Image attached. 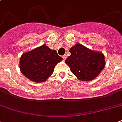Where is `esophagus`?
Here are the masks:
<instances>
[{
    "mask_svg": "<svg viewBox=\"0 0 122 122\" xmlns=\"http://www.w3.org/2000/svg\"><path fill=\"white\" fill-rule=\"evenodd\" d=\"M63 60H64V61H65V59H66V55H64V56H63Z\"/></svg>",
    "mask_w": 122,
    "mask_h": 122,
    "instance_id": "1",
    "label": "esophagus"
}]
</instances>
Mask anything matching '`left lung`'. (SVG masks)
<instances>
[{
  "label": "left lung",
  "mask_w": 122,
  "mask_h": 122,
  "mask_svg": "<svg viewBox=\"0 0 122 122\" xmlns=\"http://www.w3.org/2000/svg\"><path fill=\"white\" fill-rule=\"evenodd\" d=\"M71 56L65 63L79 80L91 81L98 76L105 66L104 54L94 51L80 44H76L69 50Z\"/></svg>",
  "instance_id": "obj_1"
}]
</instances>
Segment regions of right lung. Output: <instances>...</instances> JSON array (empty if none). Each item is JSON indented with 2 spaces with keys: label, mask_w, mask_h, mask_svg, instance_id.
I'll use <instances>...</instances> for the list:
<instances>
[{
  "label": "right lung",
  "mask_w": 122,
  "mask_h": 122,
  "mask_svg": "<svg viewBox=\"0 0 122 122\" xmlns=\"http://www.w3.org/2000/svg\"><path fill=\"white\" fill-rule=\"evenodd\" d=\"M63 58L55 50L46 44L25 52L20 61V68L23 74L31 81L41 83L46 81L53 73L56 65Z\"/></svg>",
  "instance_id": "1"
}]
</instances>
